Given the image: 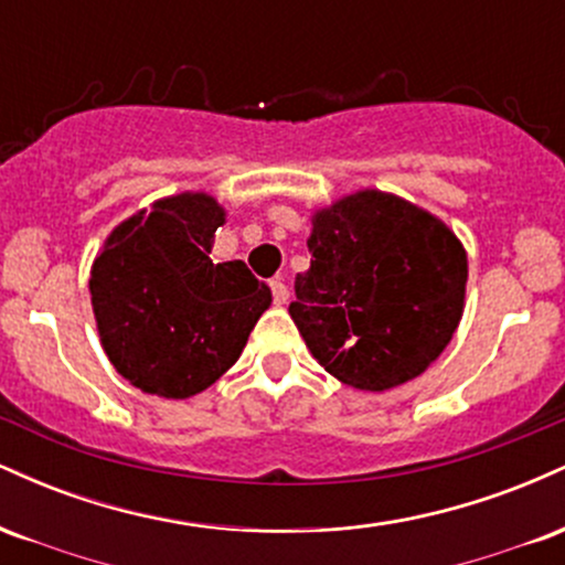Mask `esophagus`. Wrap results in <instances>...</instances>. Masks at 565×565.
<instances>
[{"instance_id":"1","label":"esophagus","mask_w":565,"mask_h":565,"mask_svg":"<svg viewBox=\"0 0 565 565\" xmlns=\"http://www.w3.org/2000/svg\"><path fill=\"white\" fill-rule=\"evenodd\" d=\"M270 291H274V302L276 305H287L289 289H287V284L281 281V278H274V281H270Z\"/></svg>"}]
</instances>
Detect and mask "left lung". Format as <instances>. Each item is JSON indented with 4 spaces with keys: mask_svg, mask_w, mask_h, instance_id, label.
<instances>
[{
    "mask_svg": "<svg viewBox=\"0 0 565 565\" xmlns=\"http://www.w3.org/2000/svg\"><path fill=\"white\" fill-rule=\"evenodd\" d=\"M289 313L319 364L359 391L423 374L462 319L468 257L419 206L361 191L313 217Z\"/></svg>",
    "mask_w": 565,
    "mask_h": 565,
    "instance_id": "obj_1",
    "label": "left lung"
}]
</instances>
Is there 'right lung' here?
Masks as SVG:
<instances>
[{
  "label": "right lung",
  "instance_id": "add662e5",
  "mask_svg": "<svg viewBox=\"0 0 565 565\" xmlns=\"http://www.w3.org/2000/svg\"><path fill=\"white\" fill-rule=\"evenodd\" d=\"M225 223L206 193L161 199L111 233L89 295L103 348L146 393L188 398L236 364L270 289L242 260L212 263Z\"/></svg>",
  "mask_w": 565,
  "mask_h": 565
}]
</instances>
